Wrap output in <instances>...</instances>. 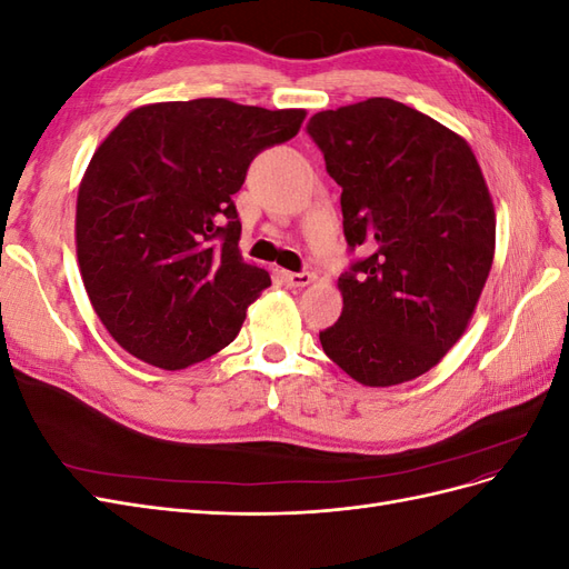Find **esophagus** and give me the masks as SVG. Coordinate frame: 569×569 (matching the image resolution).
Instances as JSON below:
<instances>
[{
  "label": "esophagus",
  "instance_id": "34e87169",
  "mask_svg": "<svg viewBox=\"0 0 569 569\" xmlns=\"http://www.w3.org/2000/svg\"><path fill=\"white\" fill-rule=\"evenodd\" d=\"M287 287H308L313 282L311 272H282Z\"/></svg>",
  "mask_w": 569,
  "mask_h": 569
}]
</instances>
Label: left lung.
<instances>
[{
	"mask_svg": "<svg viewBox=\"0 0 569 569\" xmlns=\"http://www.w3.org/2000/svg\"><path fill=\"white\" fill-rule=\"evenodd\" d=\"M341 187L343 234L368 258L343 272L322 351L366 387L432 370L472 320L496 251L493 199L465 137L372 97L308 123Z\"/></svg>",
	"mask_w": 569,
	"mask_h": 569,
	"instance_id": "8db88e82",
	"label": "left lung"
}]
</instances>
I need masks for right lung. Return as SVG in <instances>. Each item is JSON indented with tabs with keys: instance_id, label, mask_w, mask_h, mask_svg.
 Segmentation results:
<instances>
[{
	"instance_id": "add662e5",
	"label": "right lung",
	"mask_w": 569,
	"mask_h": 569,
	"mask_svg": "<svg viewBox=\"0 0 569 569\" xmlns=\"http://www.w3.org/2000/svg\"><path fill=\"white\" fill-rule=\"evenodd\" d=\"M303 118L216 97L157 101L97 147L78 187L76 251L94 313L128 353L182 370L242 330L270 274L239 253L232 194L256 153Z\"/></svg>"
}]
</instances>
